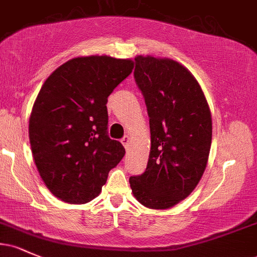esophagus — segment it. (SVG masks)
Listing matches in <instances>:
<instances>
[{
	"label": "esophagus",
	"mask_w": 257,
	"mask_h": 257,
	"mask_svg": "<svg viewBox=\"0 0 257 257\" xmlns=\"http://www.w3.org/2000/svg\"><path fill=\"white\" fill-rule=\"evenodd\" d=\"M120 143L123 144V146H124L125 149H128V146H129V143H131V137H128V135H125V137L123 138L122 140H120Z\"/></svg>",
	"instance_id": "esophagus-1"
}]
</instances>
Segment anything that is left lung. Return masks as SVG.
I'll return each mask as SVG.
<instances>
[{
	"instance_id": "left-lung-1",
	"label": "left lung",
	"mask_w": 257,
	"mask_h": 257,
	"mask_svg": "<svg viewBox=\"0 0 257 257\" xmlns=\"http://www.w3.org/2000/svg\"><path fill=\"white\" fill-rule=\"evenodd\" d=\"M134 77L150 117L151 150L145 173L129 179L139 203L169 209L202 179L211 146V113L193 75L178 61L135 58Z\"/></svg>"
}]
</instances>
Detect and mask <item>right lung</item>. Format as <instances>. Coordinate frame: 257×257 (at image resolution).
<instances>
[{
	"label": "right lung",
	"mask_w": 257,
	"mask_h": 257,
	"mask_svg": "<svg viewBox=\"0 0 257 257\" xmlns=\"http://www.w3.org/2000/svg\"><path fill=\"white\" fill-rule=\"evenodd\" d=\"M134 61L78 57L46 79L32 107L29 138L38 173L57 198L90 202L125 150L107 135V98L131 75Z\"/></svg>",
	"instance_id": "1"
}]
</instances>
